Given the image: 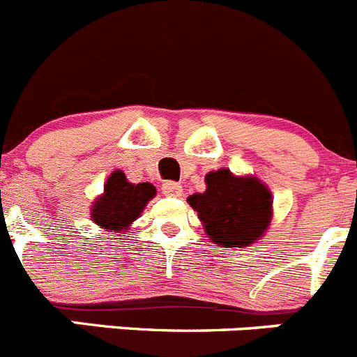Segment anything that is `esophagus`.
<instances>
[{
	"label": "esophagus",
	"mask_w": 357,
	"mask_h": 357,
	"mask_svg": "<svg viewBox=\"0 0 357 357\" xmlns=\"http://www.w3.org/2000/svg\"><path fill=\"white\" fill-rule=\"evenodd\" d=\"M162 192L169 197H179L183 194V186L176 181H167L162 185Z\"/></svg>",
	"instance_id": "esophagus-1"
}]
</instances>
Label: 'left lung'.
I'll return each instance as SVG.
<instances>
[{
  "label": "left lung",
  "mask_w": 357,
  "mask_h": 357,
  "mask_svg": "<svg viewBox=\"0 0 357 357\" xmlns=\"http://www.w3.org/2000/svg\"><path fill=\"white\" fill-rule=\"evenodd\" d=\"M206 190L186 201L197 211L208 238L222 248L257 243L273 218V195L255 176H236L229 169L206 174Z\"/></svg>",
  "instance_id": "obj_1"
}]
</instances>
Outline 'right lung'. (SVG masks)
Listing matches in <instances>:
<instances>
[{"label": "right lung", "mask_w": 357, "mask_h": 357, "mask_svg": "<svg viewBox=\"0 0 357 357\" xmlns=\"http://www.w3.org/2000/svg\"><path fill=\"white\" fill-rule=\"evenodd\" d=\"M156 195L151 183H130L123 171H112L103 194L91 202V220L107 232H126Z\"/></svg>", "instance_id": "right-lung-1"}]
</instances>
